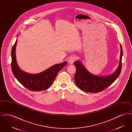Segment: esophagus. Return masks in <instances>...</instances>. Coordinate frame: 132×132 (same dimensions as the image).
<instances>
[{
    "label": "esophagus",
    "mask_w": 132,
    "mask_h": 132,
    "mask_svg": "<svg viewBox=\"0 0 132 132\" xmlns=\"http://www.w3.org/2000/svg\"><path fill=\"white\" fill-rule=\"evenodd\" d=\"M76 59V57L75 56H72L69 58V60H68V63L70 64H71L73 63Z\"/></svg>",
    "instance_id": "1"
}]
</instances>
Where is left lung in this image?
Here are the masks:
<instances>
[{"label":"left lung","mask_w":132,"mask_h":132,"mask_svg":"<svg viewBox=\"0 0 132 132\" xmlns=\"http://www.w3.org/2000/svg\"><path fill=\"white\" fill-rule=\"evenodd\" d=\"M121 53L119 66L113 74L106 76L94 75L89 72L80 61L74 62L76 68L75 82L77 86L85 92L96 93L110 86L119 77L122 68L123 50L120 44Z\"/></svg>","instance_id":"obj_1"}]
</instances>
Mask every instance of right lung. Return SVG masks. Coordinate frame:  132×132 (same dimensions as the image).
<instances>
[{"label": "right lung", "mask_w": 132, "mask_h": 132, "mask_svg": "<svg viewBox=\"0 0 132 132\" xmlns=\"http://www.w3.org/2000/svg\"><path fill=\"white\" fill-rule=\"evenodd\" d=\"M17 41L14 44L11 51V69L14 75L23 86L31 91L38 92L47 89L54 81L58 72L66 65L67 62L54 65L38 74L26 73L20 69L17 63L15 55Z\"/></svg>", "instance_id": "right-lung-1"}]
</instances>
